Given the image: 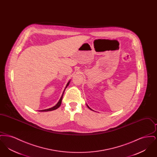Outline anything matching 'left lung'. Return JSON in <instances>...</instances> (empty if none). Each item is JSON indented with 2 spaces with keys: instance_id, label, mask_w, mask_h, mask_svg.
Masks as SVG:
<instances>
[{
  "instance_id": "obj_1",
  "label": "left lung",
  "mask_w": 157,
  "mask_h": 157,
  "mask_svg": "<svg viewBox=\"0 0 157 157\" xmlns=\"http://www.w3.org/2000/svg\"><path fill=\"white\" fill-rule=\"evenodd\" d=\"M87 106H88V108H90V110H92V109H90V107H89V106H88V105H87ZM92 111H93V110H92Z\"/></svg>"
}]
</instances>
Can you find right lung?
I'll use <instances>...</instances> for the list:
<instances>
[{"instance_id": "obj_1", "label": "right lung", "mask_w": 157, "mask_h": 157, "mask_svg": "<svg viewBox=\"0 0 157 157\" xmlns=\"http://www.w3.org/2000/svg\"><path fill=\"white\" fill-rule=\"evenodd\" d=\"M69 82L70 81H69L68 83H67V86H66V87H65V89L64 90H63V94H62V97L60 98V99H59V102H58V104L56 105L55 106H54L52 108H49V109H44V110H40V111H40V112H46V111H53V110H55V109H56L57 108H58L60 106V105H61V102H62V98H63V94H64V92H65V90H66V88H67V86L69 85Z\"/></svg>"}]
</instances>
